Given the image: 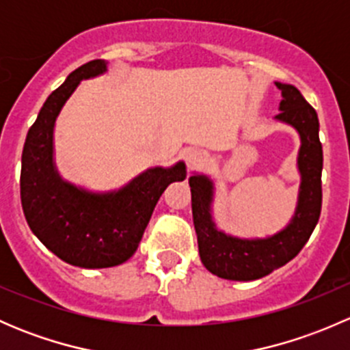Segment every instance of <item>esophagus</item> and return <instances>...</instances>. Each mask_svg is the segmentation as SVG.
<instances>
[{
  "label": "esophagus",
  "mask_w": 350,
  "mask_h": 350,
  "mask_svg": "<svg viewBox=\"0 0 350 350\" xmlns=\"http://www.w3.org/2000/svg\"><path fill=\"white\" fill-rule=\"evenodd\" d=\"M203 159L204 154L200 149H188L185 152V161L188 164V167H196V165H200L203 162Z\"/></svg>",
  "instance_id": "esophagus-1"
}]
</instances>
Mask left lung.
I'll return each mask as SVG.
<instances>
[{
	"label": "left lung",
	"mask_w": 350,
	"mask_h": 350,
	"mask_svg": "<svg viewBox=\"0 0 350 350\" xmlns=\"http://www.w3.org/2000/svg\"><path fill=\"white\" fill-rule=\"evenodd\" d=\"M283 93L276 118L295 126L301 137L298 167L301 188L295 218L283 232L264 241H241L215 228L211 221V183L204 176H191L193 224L198 235L201 262L210 273L232 281H252L267 276L296 257L308 242L322 211L323 152L315 108L291 84L276 83Z\"/></svg>",
	"instance_id": "left-lung-1"
}]
</instances>
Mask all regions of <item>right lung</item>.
<instances>
[{
  "label": "right lung",
  "instance_id": "right-lung-1",
  "mask_svg": "<svg viewBox=\"0 0 350 350\" xmlns=\"http://www.w3.org/2000/svg\"><path fill=\"white\" fill-rule=\"evenodd\" d=\"M107 70L101 59L67 76L42 107L27 133L20 196L28 227L49 250L72 266L111 267L133 256L152 211L171 183L186 178L185 164L149 169L118 193L91 195L61 181L52 164V132L62 105L81 79Z\"/></svg>",
  "mask_w": 350,
  "mask_h": 350
}]
</instances>
